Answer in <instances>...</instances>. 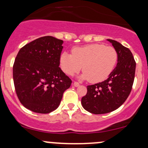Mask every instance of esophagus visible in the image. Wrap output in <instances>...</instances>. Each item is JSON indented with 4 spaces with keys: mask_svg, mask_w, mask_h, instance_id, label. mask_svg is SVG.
Returning a JSON list of instances; mask_svg holds the SVG:
<instances>
[{
    "mask_svg": "<svg viewBox=\"0 0 148 148\" xmlns=\"http://www.w3.org/2000/svg\"><path fill=\"white\" fill-rule=\"evenodd\" d=\"M73 85L75 87H78L79 85H80V84H79V82H74Z\"/></svg>",
    "mask_w": 148,
    "mask_h": 148,
    "instance_id": "34e87169",
    "label": "esophagus"
}]
</instances>
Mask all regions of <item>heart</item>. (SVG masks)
Returning a JSON list of instances; mask_svg holds the SVG:
<instances>
[{
    "mask_svg": "<svg viewBox=\"0 0 148 148\" xmlns=\"http://www.w3.org/2000/svg\"><path fill=\"white\" fill-rule=\"evenodd\" d=\"M118 61V53L112 47L92 44L76 47L72 53L63 52L60 56L62 71L68 75H73L82 69V80L93 83L106 80L114 71Z\"/></svg>",
    "mask_w": 148,
    "mask_h": 148,
    "instance_id": "1",
    "label": "heart"
}]
</instances>
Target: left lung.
<instances>
[{"label": "left lung", "instance_id": "1", "mask_svg": "<svg viewBox=\"0 0 148 148\" xmlns=\"http://www.w3.org/2000/svg\"><path fill=\"white\" fill-rule=\"evenodd\" d=\"M118 53L116 67L106 80L88 85L81 104L87 112L103 114L117 109L124 103L132 90L136 63L131 51L121 44L107 39Z\"/></svg>", "mask_w": 148, "mask_h": 148}]
</instances>
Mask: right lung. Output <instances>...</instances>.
<instances>
[{"mask_svg": "<svg viewBox=\"0 0 148 148\" xmlns=\"http://www.w3.org/2000/svg\"><path fill=\"white\" fill-rule=\"evenodd\" d=\"M63 41L51 36L24 46L13 65L15 91L21 104L39 114H49L59 106L72 81L59 68Z\"/></svg>", "mask_w": 148, "mask_h": 148, "instance_id": "right-lung-1", "label": "right lung"}]
</instances>
